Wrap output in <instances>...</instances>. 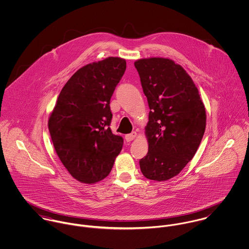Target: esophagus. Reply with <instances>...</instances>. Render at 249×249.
Masks as SVG:
<instances>
[{"label":"esophagus","mask_w":249,"mask_h":249,"mask_svg":"<svg viewBox=\"0 0 249 249\" xmlns=\"http://www.w3.org/2000/svg\"><path fill=\"white\" fill-rule=\"evenodd\" d=\"M136 136H137V133H136V131H133V132H131V133H129V134H126L124 138H125L126 142H130V141L134 140V139L136 138Z\"/></svg>","instance_id":"34e87169"}]
</instances>
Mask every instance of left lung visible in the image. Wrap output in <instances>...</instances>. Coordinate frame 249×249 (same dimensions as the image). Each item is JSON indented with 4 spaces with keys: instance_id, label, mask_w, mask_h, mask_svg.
Listing matches in <instances>:
<instances>
[{
    "instance_id": "8db88e82",
    "label": "left lung",
    "mask_w": 249,
    "mask_h": 249,
    "mask_svg": "<svg viewBox=\"0 0 249 249\" xmlns=\"http://www.w3.org/2000/svg\"><path fill=\"white\" fill-rule=\"evenodd\" d=\"M134 65L150 109L141 172L147 179L165 181L195 156L206 127L205 107L191 76L174 60L150 57Z\"/></svg>"
}]
</instances>
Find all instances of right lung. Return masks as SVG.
<instances>
[{"mask_svg": "<svg viewBox=\"0 0 249 249\" xmlns=\"http://www.w3.org/2000/svg\"><path fill=\"white\" fill-rule=\"evenodd\" d=\"M125 69L124 59L112 56L83 66L64 85L49 118L56 154L82 183L107 178L122 150L124 139L109 127V105Z\"/></svg>", "mask_w": 249, "mask_h": 249, "instance_id": "1", "label": "right lung"}]
</instances>
